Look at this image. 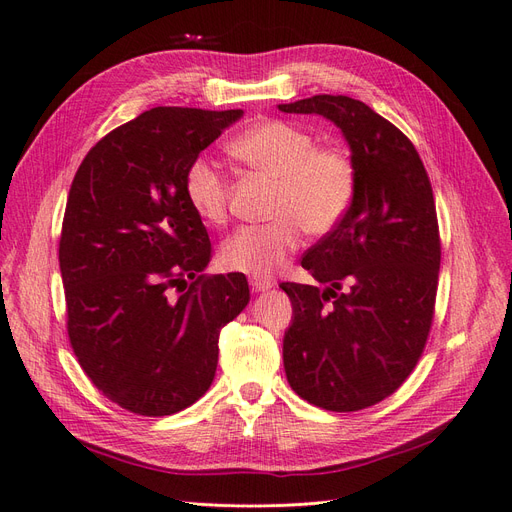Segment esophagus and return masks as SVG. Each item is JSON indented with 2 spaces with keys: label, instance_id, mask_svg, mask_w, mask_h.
Wrapping results in <instances>:
<instances>
[{
  "label": "esophagus",
  "instance_id": "1",
  "mask_svg": "<svg viewBox=\"0 0 512 512\" xmlns=\"http://www.w3.org/2000/svg\"><path fill=\"white\" fill-rule=\"evenodd\" d=\"M273 286H275V282L271 280V277H256V275L250 277L252 292H265V290H269Z\"/></svg>",
  "mask_w": 512,
  "mask_h": 512
}]
</instances>
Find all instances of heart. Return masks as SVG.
Here are the masks:
<instances>
[{"label": "heart", "instance_id": "heart-1", "mask_svg": "<svg viewBox=\"0 0 512 512\" xmlns=\"http://www.w3.org/2000/svg\"><path fill=\"white\" fill-rule=\"evenodd\" d=\"M230 153L247 168L275 179L273 222L243 226L220 252L230 271L271 275L303 241V228L327 235L346 218L356 196V164L339 145H316V136L292 121L267 119L241 132ZM183 194L200 220H228V179L207 158H194L183 177Z\"/></svg>", "mask_w": 512, "mask_h": 512}]
</instances>
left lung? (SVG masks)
Listing matches in <instances>:
<instances>
[{
    "label": "left lung",
    "instance_id": "obj_1",
    "mask_svg": "<svg viewBox=\"0 0 512 512\" xmlns=\"http://www.w3.org/2000/svg\"><path fill=\"white\" fill-rule=\"evenodd\" d=\"M277 108L331 119L356 164L346 218L301 258L324 290L280 284L294 312L284 335L292 391L356 412L393 395L425 350L442 254L436 200L410 138L365 102L322 94Z\"/></svg>",
    "mask_w": 512,
    "mask_h": 512
}]
</instances>
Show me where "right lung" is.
I'll return each mask as SVG.
<instances>
[{"label": "right lung", "instance_id": "1", "mask_svg": "<svg viewBox=\"0 0 512 512\" xmlns=\"http://www.w3.org/2000/svg\"><path fill=\"white\" fill-rule=\"evenodd\" d=\"M243 111L156 106L89 149L70 185L59 269L79 365L143 416L192 406L213 382L243 273L207 275L211 241L183 194L188 164Z\"/></svg>", "mask_w": 512, "mask_h": 512}]
</instances>
